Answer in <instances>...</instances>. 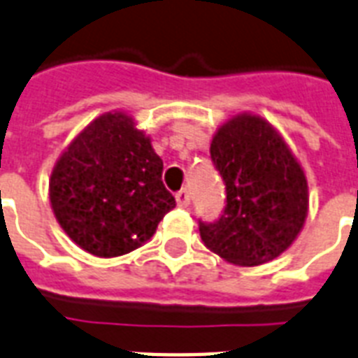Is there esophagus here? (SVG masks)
<instances>
[{
    "label": "esophagus",
    "mask_w": 358,
    "mask_h": 358,
    "mask_svg": "<svg viewBox=\"0 0 358 358\" xmlns=\"http://www.w3.org/2000/svg\"><path fill=\"white\" fill-rule=\"evenodd\" d=\"M189 193L187 189H180L178 193H176V204L180 206V208H187L189 206Z\"/></svg>",
    "instance_id": "esophagus-1"
}]
</instances>
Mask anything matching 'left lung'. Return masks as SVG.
Instances as JSON below:
<instances>
[{
  "label": "left lung",
  "mask_w": 358,
  "mask_h": 358,
  "mask_svg": "<svg viewBox=\"0 0 358 358\" xmlns=\"http://www.w3.org/2000/svg\"><path fill=\"white\" fill-rule=\"evenodd\" d=\"M209 152L226 184V208L215 224L200 222L206 248L239 266L280 257L309 211L307 176L289 143L259 113L241 112L217 129Z\"/></svg>",
  "instance_id": "8db88e82"
}]
</instances>
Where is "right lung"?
Wrapping results in <instances>:
<instances>
[{"label":"right lung","mask_w":358,"mask_h":358,"mask_svg":"<svg viewBox=\"0 0 358 358\" xmlns=\"http://www.w3.org/2000/svg\"><path fill=\"white\" fill-rule=\"evenodd\" d=\"M164 162L123 110L101 113L75 136L49 178L55 219L97 257L143 246L176 206L162 182Z\"/></svg>","instance_id":"obj_1"}]
</instances>
